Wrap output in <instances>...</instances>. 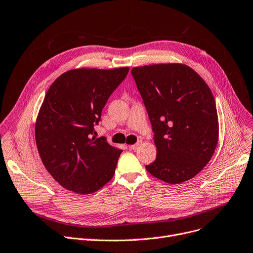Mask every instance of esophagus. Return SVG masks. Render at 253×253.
<instances>
[{
    "instance_id": "34e87169",
    "label": "esophagus",
    "mask_w": 253,
    "mask_h": 253,
    "mask_svg": "<svg viewBox=\"0 0 253 253\" xmlns=\"http://www.w3.org/2000/svg\"><path fill=\"white\" fill-rule=\"evenodd\" d=\"M141 143H142V141H138L137 143H135V144H133V145H130L129 148H130L131 150H134V151H135V150H137V149L140 147Z\"/></svg>"
}]
</instances>
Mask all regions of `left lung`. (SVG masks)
I'll return each instance as SVG.
<instances>
[{
  "label": "left lung",
  "mask_w": 253,
  "mask_h": 253,
  "mask_svg": "<svg viewBox=\"0 0 253 253\" xmlns=\"http://www.w3.org/2000/svg\"><path fill=\"white\" fill-rule=\"evenodd\" d=\"M147 109L157 158L145 166L168 183L196 176L210 161L218 139L213 95L204 80L188 65L152 64L132 69Z\"/></svg>",
  "instance_id": "obj_1"
}]
</instances>
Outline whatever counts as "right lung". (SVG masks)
I'll use <instances>...</instances> for the list:
<instances>
[{
  "instance_id": "obj_1",
  "label": "right lung",
  "mask_w": 253,
  "mask_h": 253,
  "mask_svg": "<svg viewBox=\"0 0 253 253\" xmlns=\"http://www.w3.org/2000/svg\"><path fill=\"white\" fill-rule=\"evenodd\" d=\"M128 72L72 70L47 91L36 122V142L47 171L66 190L91 194L113 178L122 150L93 134L106 101Z\"/></svg>"
}]
</instances>
